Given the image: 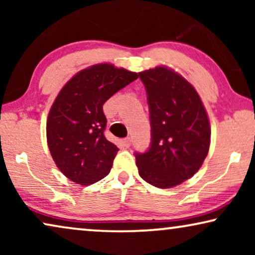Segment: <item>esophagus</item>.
<instances>
[{
	"label": "esophagus",
	"mask_w": 255,
	"mask_h": 255,
	"mask_svg": "<svg viewBox=\"0 0 255 255\" xmlns=\"http://www.w3.org/2000/svg\"><path fill=\"white\" fill-rule=\"evenodd\" d=\"M131 142H132V139L130 138V137H128V138H125L124 140H123V144H124V146L125 147H128V146L131 145Z\"/></svg>",
	"instance_id": "esophagus-1"
}]
</instances>
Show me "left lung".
<instances>
[{
	"label": "left lung",
	"instance_id": "left-lung-1",
	"mask_svg": "<svg viewBox=\"0 0 255 255\" xmlns=\"http://www.w3.org/2000/svg\"><path fill=\"white\" fill-rule=\"evenodd\" d=\"M147 95L151 144L134 153L139 175L166 189L200 169L210 146V124L203 103L186 79L167 67L139 73Z\"/></svg>",
	"mask_w": 255,
	"mask_h": 255
}]
</instances>
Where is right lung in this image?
Masks as SVG:
<instances>
[{"mask_svg":"<svg viewBox=\"0 0 255 255\" xmlns=\"http://www.w3.org/2000/svg\"><path fill=\"white\" fill-rule=\"evenodd\" d=\"M138 75L114 65H94L58 94L48 114L47 145L55 165L73 182L89 186L109 174L118 147L104 135L103 104Z\"/></svg>","mask_w":255,"mask_h":255,"instance_id":"add662e5","label":"right lung"}]
</instances>
